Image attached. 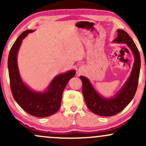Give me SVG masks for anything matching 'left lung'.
I'll return each mask as SVG.
<instances>
[{"label": "left lung", "instance_id": "obj_1", "mask_svg": "<svg viewBox=\"0 0 146 146\" xmlns=\"http://www.w3.org/2000/svg\"><path fill=\"white\" fill-rule=\"evenodd\" d=\"M113 42L126 44L135 58L130 76L116 94L112 98H105L95 90L88 78L80 76L82 82V94L87 107L93 113L100 116H113L124 109L135 96L139 78L140 54L132 38L125 31L117 29V36Z\"/></svg>", "mask_w": 146, "mask_h": 146}]
</instances>
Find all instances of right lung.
Listing matches in <instances>:
<instances>
[{
  "mask_svg": "<svg viewBox=\"0 0 146 146\" xmlns=\"http://www.w3.org/2000/svg\"><path fill=\"white\" fill-rule=\"evenodd\" d=\"M34 30H26L18 36L9 51L8 70L11 93L14 100L25 111L38 117L51 116L59 110L64 89L70 79L75 76V70L66 71L53 78L47 88L43 91H37L22 80L18 66L17 57L23 40Z\"/></svg>",
  "mask_w": 146,
  "mask_h": 146,
  "instance_id": "obj_1",
  "label": "right lung"
}]
</instances>
